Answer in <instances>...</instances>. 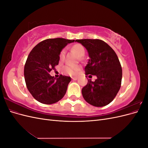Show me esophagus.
<instances>
[{
	"label": "esophagus",
	"mask_w": 148,
	"mask_h": 148,
	"mask_svg": "<svg viewBox=\"0 0 148 148\" xmlns=\"http://www.w3.org/2000/svg\"><path fill=\"white\" fill-rule=\"evenodd\" d=\"M71 78H72V79H73V80H77L78 78V77H71Z\"/></svg>",
	"instance_id": "1"
}]
</instances>
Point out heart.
Returning a JSON list of instances; mask_svg holds the SVG:
<instances>
[{
    "label": "heart",
    "instance_id": "b5f03b06",
    "mask_svg": "<svg viewBox=\"0 0 148 148\" xmlns=\"http://www.w3.org/2000/svg\"><path fill=\"white\" fill-rule=\"evenodd\" d=\"M73 51H75L79 57H83L85 53V50L84 47L79 44H77L74 45L72 47ZM65 50L64 49L60 52V60H63L65 57ZM80 69V67L79 66H75V65H67L64 68V72L66 74H69L71 75H76L77 74Z\"/></svg>",
    "mask_w": 148,
    "mask_h": 148
}]
</instances>
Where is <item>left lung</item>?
Here are the masks:
<instances>
[{"instance_id":"left-lung-1","label":"left lung","mask_w":148,"mask_h":148,"mask_svg":"<svg viewBox=\"0 0 148 148\" xmlns=\"http://www.w3.org/2000/svg\"><path fill=\"white\" fill-rule=\"evenodd\" d=\"M75 42L86 48L90 58L84 69L86 75L96 77L95 82L88 79L87 84L83 88V98L95 107L109 104L117 95L122 82V69L117 54L100 39H77Z\"/></svg>"}]
</instances>
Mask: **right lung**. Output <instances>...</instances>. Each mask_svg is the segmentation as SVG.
Here are the masks:
<instances>
[{
  "instance_id": "1",
  "label": "right lung",
  "mask_w": 148,
  "mask_h": 148,
  "mask_svg": "<svg viewBox=\"0 0 148 148\" xmlns=\"http://www.w3.org/2000/svg\"><path fill=\"white\" fill-rule=\"evenodd\" d=\"M75 40L48 39L39 42L29 53L25 65V79L34 99L44 104H52L65 96L71 78L60 75L54 78L49 73L59 64L60 54L68 44Z\"/></svg>"
}]
</instances>
